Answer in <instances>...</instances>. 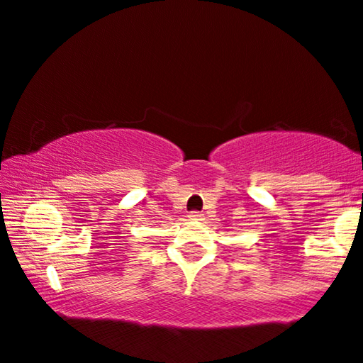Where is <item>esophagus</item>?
<instances>
[{"label":"esophagus","instance_id":"obj_1","mask_svg":"<svg viewBox=\"0 0 363 363\" xmlns=\"http://www.w3.org/2000/svg\"><path fill=\"white\" fill-rule=\"evenodd\" d=\"M188 218H190V220H200L201 213H199V211H191V213L188 215Z\"/></svg>","mask_w":363,"mask_h":363}]
</instances>
